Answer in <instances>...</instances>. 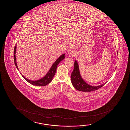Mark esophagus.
I'll return each mask as SVG.
<instances>
[{"instance_id":"obj_1","label":"esophagus","mask_w":130,"mask_h":130,"mask_svg":"<svg viewBox=\"0 0 130 130\" xmlns=\"http://www.w3.org/2000/svg\"><path fill=\"white\" fill-rule=\"evenodd\" d=\"M76 55L75 51L71 50L69 52V56L70 57H73Z\"/></svg>"}]
</instances>
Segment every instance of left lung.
I'll use <instances>...</instances> for the list:
<instances>
[{
	"instance_id": "1",
	"label": "left lung",
	"mask_w": 130,
	"mask_h": 130,
	"mask_svg": "<svg viewBox=\"0 0 130 130\" xmlns=\"http://www.w3.org/2000/svg\"><path fill=\"white\" fill-rule=\"evenodd\" d=\"M71 81L72 85L76 89L83 92L94 91L101 88L106 83L99 86H92L87 84L81 77L78 65L76 61H75L74 68L71 74Z\"/></svg>"
}]
</instances>
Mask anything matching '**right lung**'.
<instances>
[{"label":"right lung","mask_w":130,"mask_h":130,"mask_svg":"<svg viewBox=\"0 0 130 130\" xmlns=\"http://www.w3.org/2000/svg\"><path fill=\"white\" fill-rule=\"evenodd\" d=\"M16 48H17V45H15V48H14V62H15V65L16 66V67L17 68V69H18V70H19L18 66L17 65V62H16V57H15V55ZM64 58H64V54L61 55L56 60V61L54 63V64H52L51 69L49 70V72H48L46 75L43 78L39 79V80L31 81V80H28V79H27L26 78H25L23 75H22V76L26 81L28 82V83L31 84V85H32L38 86H45L47 85H48V84H49L50 82H51V81L52 80V78L55 75V72H56V70L58 64H59V63L60 61L64 59Z\"/></svg>","instance_id":"right-lung-1"}]
</instances>
